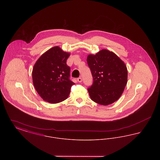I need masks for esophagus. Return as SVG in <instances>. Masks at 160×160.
Segmentation results:
<instances>
[{
  "instance_id": "obj_1",
  "label": "esophagus",
  "mask_w": 160,
  "mask_h": 160,
  "mask_svg": "<svg viewBox=\"0 0 160 160\" xmlns=\"http://www.w3.org/2000/svg\"><path fill=\"white\" fill-rule=\"evenodd\" d=\"M77 81H78L79 83H81V82H82V78L81 77H78V78H77Z\"/></svg>"
}]
</instances>
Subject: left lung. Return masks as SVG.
<instances>
[{"mask_svg": "<svg viewBox=\"0 0 160 160\" xmlns=\"http://www.w3.org/2000/svg\"><path fill=\"white\" fill-rule=\"evenodd\" d=\"M87 62L93 80L88 89L92 100L103 106L116 101L127 83L128 71L125 63L116 54L106 49L96 54H89Z\"/></svg>", "mask_w": 160, "mask_h": 160, "instance_id": "8db88e82", "label": "left lung"}]
</instances>
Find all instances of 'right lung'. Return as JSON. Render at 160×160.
<instances>
[{"label": "right lung", "mask_w": 160, "mask_h": 160, "mask_svg": "<svg viewBox=\"0 0 160 160\" xmlns=\"http://www.w3.org/2000/svg\"><path fill=\"white\" fill-rule=\"evenodd\" d=\"M69 53L58 46L51 48L38 59L32 70V80L39 95L52 104L68 97L74 84L70 79V67L67 65Z\"/></svg>", "instance_id": "1"}]
</instances>
